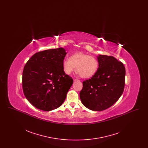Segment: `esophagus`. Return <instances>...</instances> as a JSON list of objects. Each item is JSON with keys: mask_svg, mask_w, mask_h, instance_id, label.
Returning a JSON list of instances; mask_svg holds the SVG:
<instances>
[{"mask_svg": "<svg viewBox=\"0 0 148 148\" xmlns=\"http://www.w3.org/2000/svg\"><path fill=\"white\" fill-rule=\"evenodd\" d=\"M73 80H74V82H77V81H79V80L77 79H75V78H74L73 79Z\"/></svg>", "mask_w": 148, "mask_h": 148, "instance_id": "obj_1", "label": "esophagus"}]
</instances>
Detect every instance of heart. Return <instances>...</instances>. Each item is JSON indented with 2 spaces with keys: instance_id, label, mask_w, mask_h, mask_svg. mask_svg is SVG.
Returning a JSON list of instances; mask_svg holds the SVG:
<instances>
[{
  "instance_id": "1",
  "label": "heart",
  "mask_w": 148,
  "mask_h": 148,
  "mask_svg": "<svg viewBox=\"0 0 148 148\" xmlns=\"http://www.w3.org/2000/svg\"><path fill=\"white\" fill-rule=\"evenodd\" d=\"M62 65L65 74H71L76 67L78 74L82 77L89 78L97 73L99 63L97 58L79 52L71 55L69 59H64Z\"/></svg>"
}]
</instances>
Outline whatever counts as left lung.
<instances>
[{"label":"left lung","mask_w":148,"mask_h":148,"mask_svg":"<svg viewBox=\"0 0 148 148\" xmlns=\"http://www.w3.org/2000/svg\"><path fill=\"white\" fill-rule=\"evenodd\" d=\"M97 73L83 82L80 98L83 104L94 111L110 108L119 99L125 86V68L112 56L99 55Z\"/></svg>","instance_id":"8db88e82"}]
</instances>
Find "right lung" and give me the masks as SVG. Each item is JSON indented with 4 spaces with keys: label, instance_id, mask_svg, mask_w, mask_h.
<instances>
[{
    "label": "right lung",
    "instance_id": "add662e5",
    "mask_svg": "<svg viewBox=\"0 0 148 148\" xmlns=\"http://www.w3.org/2000/svg\"><path fill=\"white\" fill-rule=\"evenodd\" d=\"M66 54L62 48L36 53L25 64L22 87L27 100L38 109L50 111L63 103L73 80L66 74L63 61Z\"/></svg>",
    "mask_w": 148,
    "mask_h": 148
}]
</instances>
